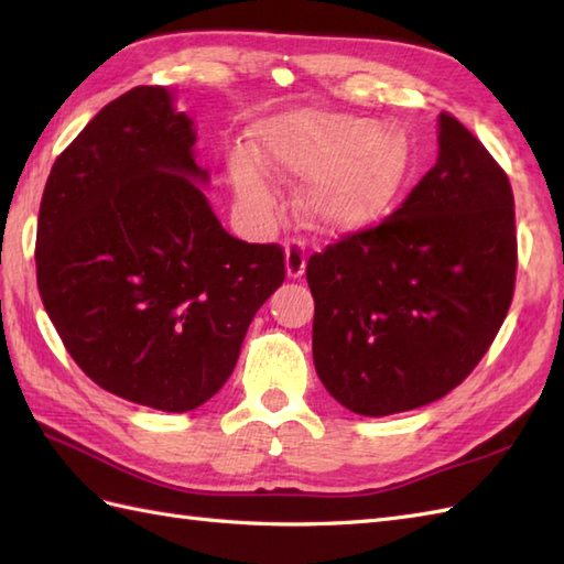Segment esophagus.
Instances as JSON below:
<instances>
[{
	"label": "esophagus",
	"mask_w": 564,
	"mask_h": 564,
	"mask_svg": "<svg viewBox=\"0 0 564 564\" xmlns=\"http://www.w3.org/2000/svg\"><path fill=\"white\" fill-rule=\"evenodd\" d=\"M305 263H307V254H305L303 242L293 239V242L285 245V271H289L291 279H301L305 273Z\"/></svg>",
	"instance_id": "1"
}]
</instances>
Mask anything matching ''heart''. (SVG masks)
<instances>
[{"mask_svg": "<svg viewBox=\"0 0 564 564\" xmlns=\"http://www.w3.org/2000/svg\"><path fill=\"white\" fill-rule=\"evenodd\" d=\"M251 148L230 154V176L239 203L269 215L275 191L269 172L304 178L295 208L305 225L322 232L364 227L400 194L412 164L410 140L398 128L368 118L293 111L269 118L251 133Z\"/></svg>", "mask_w": 564, "mask_h": 564, "instance_id": "heart-1", "label": "heart"}]
</instances>
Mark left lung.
<instances>
[{"instance_id": "8db88e82", "label": "left lung", "mask_w": 564, "mask_h": 564, "mask_svg": "<svg viewBox=\"0 0 564 564\" xmlns=\"http://www.w3.org/2000/svg\"><path fill=\"white\" fill-rule=\"evenodd\" d=\"M517 263L509 176L443 111L438 160L402 206L307 259L322 386L364 416L441 400L492 346Z\"/></svg>"}]
</instances>
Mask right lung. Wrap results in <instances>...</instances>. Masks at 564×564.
<instances>
[{
  "instance_id": "right-lung-1",
  "label": "right lung",
  "mask_w": 564,
  "mask_h": 564,
  "mask_svg": "<svg viewBox=\"0 0 564 564\" xmlns=\"http://www.w3.org/2000/svg\"><path fill=\"white\" fill-rule=\"evenodd\" d=\"M194 121L162 87L106 104L45 182L35 279L67 354L99 388L196 410L232 376L285 279L279 245L227 235L196 182Z\"/></svg>"
}]
</instances>
